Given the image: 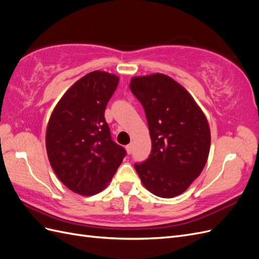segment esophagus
Listing matches in <instances>:
<instances>
[{
  "label": "esophagus",
  "mask_w": 259,
  "mask_h": 259,
  "mask_svg": "<svg viewBox=\"0 0 259 259\" xmlns=\"http://www.w3.org/2000/svg\"><path fill=\"white\" fill-rule=\"evenodd\" d=\"M125 149H126V151H127V153H128V154H131V153H132V151H133V145H132V144L127 145L126 147H125Z\"/></svg>",
  "instance_id": "1"
}]
</instances>
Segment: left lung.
Returning a JSON list of instances; mask_svg holds the SVG:
<instances>
[{"instance_id":"8db88e82","label":"left lung","mask_w":259,"mask_h":259,"mask_svg":"<svg viewBox=\"0 0 259 259\" xmlns=\"http://www.w3.org/2000/svg\"><path fill=\"white\" fill-rule=\"evenodd\" d=\"M130 89L145 109L151 153L135 163L147 189L174 198L198 178L207 161L210 132L205 115L182 85L155 73L132 79Z\"/></svg>"}]
</instances>
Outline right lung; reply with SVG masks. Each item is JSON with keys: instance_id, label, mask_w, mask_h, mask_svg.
<instances>
[{"instance_id": "obj_1", "label": "right lung", "mask_w": 259, "mask_h": 259, "mask_svg": "<svg viewBox=\"0 0 259 259\" xmlns=\"http://www.w3.org/2000/svg\"><path fill=\"white\" fill-rule=\"evenodd\" d=\"M119 77L93 71L70 88L54 109L46 150L55 174L70 190L93 195L104 190L126 150L114 143L105 119Z\"/></svg>"}]
</instances>
